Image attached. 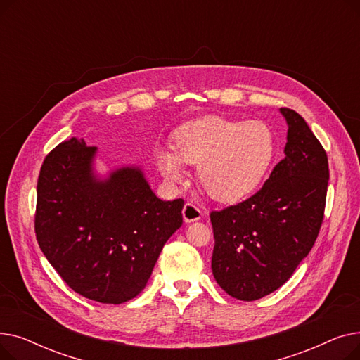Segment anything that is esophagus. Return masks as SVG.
I'll return each mask as SVG.
<instances>
[{
    "instance_id": "esophagus-1",
    "label": "esophagus",
    "mask_w": 360,
    "mask_h": 360,
    "mask_svg": "<svg viewBox=\"0 0 360 360\" xmlns=\"http://www.w3.org/2000/svg\"><path fill=\"white\" fill-rule=\"evenodd\" d=\"M182 216H184V221H185V223H191V221L200 220L201 216H202V213H201V210L198 209V207L194 205L193 202H186V204L184 205Z\"/></svg>"
}]
</instances>
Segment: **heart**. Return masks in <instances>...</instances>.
<instances>
[{
	"label": "heart",
	"mask_w": 360,
	"mask_h": 360,
	"mask_svg": "<svg viewBox=\"0 0 360 360\" xmlns=\"http://www.w3.org/2000/svg\"><path fill=\"white\" fill-rule=\"evenodd\" d=\"M274 148V134L266 122L209 117L182 127L175 148L159 147L156 160L170 181L182 179L184 163L198 166L202 190L217 201L233 202L257 190Z\"/></svg>",
	"instance_id": "obj_1"
}]
</instances>
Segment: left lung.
I'll return each mask as SVG.
<instances>
[{"label":"left lung","mask_w":360,"mask_h":360,"mask_svg":"<svg viewBox=\"0 0 360 360\" xmlns=\"http://www.w3.org/2000/svg\"><path fill=\"white\" fill-rule=\"evenodd\" d=\"M288 122L285 159L261 190L212 212V270L219 286L239 300H257L292 277L314 247L324 219L328 159L297 112L280 108Z\"/></svg>","instance_id":"left-lung-1"}]
</instances>
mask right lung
Returning <instances> with one entry per match:
<instances>
[{
    "label": "right lung",
    "instance_id": "1",
    "mask_svg": "<svg viewBox=\"0 0 360 360\" xmlns=\"http://www.w3.org/2000/svg\"><path fill=\"white\" fill-rule=\"evenodd\" d=\"M98 147L72 137L37 179V243L67 285L101 304H124L147 285L163 245L182 226L184 200L156 197L140 166L94 170Z\"/></svg>",
    "mask_w": 360,
    "mask_h": 360
}]
</instances>
